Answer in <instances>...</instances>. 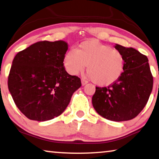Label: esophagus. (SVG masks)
I'll return each instance as SVG.
<instances>
[{"mask_svg": "<svg viewBox=\"0 0 159 159\" xmlns=\"http://www.w3.org/2000/svg\"><path fill=\"white\" fill-rule=\"evenodd\" d=\"M87 84H88V81L86 80H85L84 79H81V84H82L83 86H84V85H86Z\"/></svg>", "mask_w": 159, "mask_h": 159, "instance_id": "obj_1", "label": "esophagus"}]
</instances>
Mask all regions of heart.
<instances>
[{"mask_svg": "<svg viewBox=\"0 0 159 159\" xmlns=\"http://www.w3.org/2000/svg\"><path fill=\"white\" fill-rule=\"evenodd\" d=\"M63 65L68 74L81 73L88 65L90 79L100 86H108L120 79L125 70L122 52L95 39L85 40L64 54Z\"/></svg>", "mask_w": 159, "mask_h": 159, "instance_id": "heart-1", "label": "heart"}]
</instances>
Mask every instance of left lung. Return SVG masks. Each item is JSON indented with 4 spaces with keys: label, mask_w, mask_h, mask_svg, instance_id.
I'll return each instance as SVG.
<instances>
[{
    "label": "left lung",
    "mask_w": 159,
    "mask_h": 159,
    "mask_svg": "<svg viewBox=\"0 0 159 159\" xmlns=\"http://www.w3.org/2000/svg\"><path fill=\"white\" fill-rule=\"evenodd\" d=\"M115 48L124 56V72L115 84L95 88L92 103L102 117L121 122L137 117L147 105L153 89V76L147 56L132 47L115 44Z\"/></svg>",
    "instance_id": "8db88e82"
}]
</instances>
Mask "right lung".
I'll list each match as a JSON object with an SVG mask.
<instances>
[{"label": "right lung", "instance_id": "obj_1", "mask_svg": "<svg viewBox=\"0 0 159 159\" xmlns=\"http://www.w3.org/2000/svg\"><path fill=\"white\" fill-rule=\"evenodd\" d=\"M68 48L63 40L38 42L15 57L7 85L16 106L28 119L43 122L58 117L81 86L79 78L69 75L63 65Z\"/></svg>", "mask_w": 159, "mask_h": 159}]
</instances>
